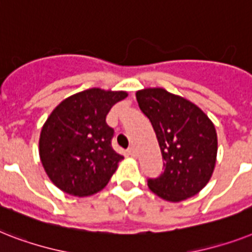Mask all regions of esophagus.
Wrapping results in <instances>:
<instances>
[{
    "mask_svg": "<svg viewBox=\"0 0 252 252\" xmlns=\"http://www.w3.org/2000/svg\"><path fill=\"white\" fill-rule=\"evenodd\" d=\"M128 155H130L133 158L136 157V150H134V147H129V149H128Z\"/></svg>",
    "mask_w": 252,
    "mask_h": 252,
    "instance_id": "esophagus-1",
    "label": "esophagus"
}]
</instances>
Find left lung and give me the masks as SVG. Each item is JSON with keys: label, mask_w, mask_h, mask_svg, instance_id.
Masks as SVG:
<instances>
[{"label": "left lung", "mask_w": 252, "mask_h": 252, "mask_svg": "<svg viewBox=\"0 0 252 252\" xmlns=\"http://www.w3.org/2000/svg\"><path fill=\"white\" fill-rule=\"evenodd\" d=\"M136 98L154 128L164 160V172L149 179V189L168 202L194 197L207 185L216 164L214 123L195 103L163 88L137 91Z\"/></svg>", "instance_id": "1"}]
</instances>
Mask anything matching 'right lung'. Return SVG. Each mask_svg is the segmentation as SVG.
<instances>
[{"instance_id":"1","label":"right lung","mask_w":252,"mask_h":252,"mask_svg":"<svg viewBox=\"0 0 252 252\" xmlns=\"http://www.w3.org/2000/svg\"><path fill=\"white\" fill-rule=\"evenodd\" d=\"M128 97L124 91L91 88L63 99L48 116L38 154L53 184L75 197L101 191L123 157L111 147L112 128L106 124L111 107Z\"/></svg>"}]
</instances>
